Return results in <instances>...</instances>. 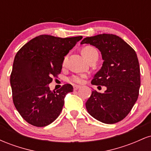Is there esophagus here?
I'll return each mask as SVG.
<instances>
[{
    "label": "esophagus",
    "mask_w": 151,
    "mask_h": 151,
    "mask_svg": "<svg viewBox=\"0 0 151 151\" xmlns=\"http://www.w3.org/2000/svg\"><path fill=\"white\" fill-rule=\"evenodd\" d=\"M80 88H81V86H79V85L74 86V90H77V89H80Z\"/></svg>",
    "instance_id": "esophagus-1"
}]
</instances>
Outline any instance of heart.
I'll return each instance as SVG.
<instances>
[{"label":"heart","instance_id":"b5f03b06","mask_svg":"<svg viewBox=\"0 0 151 151\" xmlns=\"http://www.w3.org/2000/svg\"><path fill=\"white\" fill-rule=\"evenodd\" d=\"M81 52H82L83 56H84V58L86 59V60H88V59H89L90 57L91 56V55H93V54L97 53V51H96V50L95 49L94 47H93L86 46V47H85L83 48ZM66 60H67V58H65V60H64V62H63L64 64L65 63ZM85 77H86V76L82 75V74H81V75H73L71 77L70 81H73V82H74V83H77V84H81V83L83 82L84 79Z\"/></svg>","mask_w":151,"mask_h":151}]
</instances>
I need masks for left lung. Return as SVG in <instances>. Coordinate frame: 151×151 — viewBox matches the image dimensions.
Instances as JSON below:
<instances>
[{
	"mask_svg": "<svg viewBox=\"0 0 151 151\" xmlns=\"http://www.w3.org/2000/svg\"><path fill=\"white\" fill-rule=\"evenodd\" d=\"M96 47L104 62L91 84L106 86L104 93L96 90L86 102L91 116L107 124L125 118L138 99L141 86L140 66L135 50L119 36L101 34L85 37L81 42Z\"/></svg>",
	"mask_w": 151,
	"mask_h": 151,
	"instance_id": "1",
	"label": "left lung"
}]
</instances>
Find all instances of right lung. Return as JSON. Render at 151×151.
Wrapping results in <instances>:
<instances>
[{
	"instance_id": "1",
	"label": "right lung",
	"mask_w": 151,
	"mask_h": 151,
	"mask_svg": "<svg viewBox=\"0 0 151 151\" xmlns=\"http://www.w3.org/2000/svg\"><path fill=\"white\" fill-rule=\"evenodd\" d=\"M82 39L81 36L61 38L41 35L19 50L10 74L13 101L27 123L43 127L59 116L71 84L52 91L49 84L60 74L65 56Z\"/></svg>"
}]
</instances>
